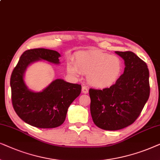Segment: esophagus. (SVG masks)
<instances>
[{"instance_id":"obj_1","label":"esophagus","mask_w":160,"mask_h":160,"mask_svg":"<svg viewBox=\"0 0 160 160\" xmlns=\"http://www.w3.org/2000/svg\"><path fill=\"white\" fill-rule=\"evenodd\" d=\"M82 93H88V89L86 86H82Z\"/></svg>"}]
</instances>
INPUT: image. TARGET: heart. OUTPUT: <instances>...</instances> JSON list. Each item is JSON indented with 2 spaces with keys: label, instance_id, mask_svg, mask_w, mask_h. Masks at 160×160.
I'll list each match as a JSON object with an SVG mask.
<instances>
[{
  "label": "heart",
  "instance_id": "1",
  "mask_svg": "<svg viewBox=\"0 0 160 160\" xmlns=\"http://www.w3.org/2000/svg\"><path fill=\"white\" fill-rule=\"evenodd\" d=\"M123 69L121 59L99 50L78 52L74 63L69 62L67 70L78 75L82 73L87 76L88 83L95 88H105L111 86L120 77Z\"/></svg>",
  "mask_w": 160,
  "mask_h": 160
}]
</instances>
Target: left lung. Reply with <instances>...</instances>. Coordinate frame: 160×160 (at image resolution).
<instances>
[{
  "mask_svg": "<svg viewBox=\"0 0 160 160\" xmlns=\"http://www.w3.org/2000/svg\"><path fill=\"white\" fill-rule=\"evenodd\" d=\"M116 53L124 60L123 74L110 88L89 89L93 123L100 129L110 131L123 129L135 122L150 94L146 63L131 51Z\"/></svg>",
  "mask_w": 160,
  "mask_h": 160,
  "instance_id": "left-lung-1",
  "label": "left lung"
}]
</instances>
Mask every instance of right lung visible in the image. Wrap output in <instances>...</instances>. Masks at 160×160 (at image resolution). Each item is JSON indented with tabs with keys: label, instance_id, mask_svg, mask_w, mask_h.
Instances as JSON below:
<instances>
[{
	"label": "right lung",
	"instance_id": "1",
	"mask_svg": "<svg viewBox=\"0 0 160 160\" xmlns=\"http://www.w3.org/2000/svg\"><path fill=\"white\" fill-rule=\"evenodd\" d=\"M61 55L44 48L28 50L20 56L10 79L12 102L18 116L31 126L55 128L64 122L67 110L81 92V85L56 79L41 92L29 90L24 74L31 63L40 60L58 64Z\"/></svg>",
	"mask_w": 160,
	"mask_h": 160
}]
</instances>
